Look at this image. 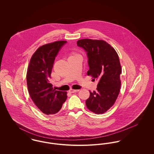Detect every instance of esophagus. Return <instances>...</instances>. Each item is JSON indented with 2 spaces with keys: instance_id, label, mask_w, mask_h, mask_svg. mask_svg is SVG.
Listing matches in <instances>:
<instances>
[{
  "instance_id": "obj_1",
  "label": "esophagus",
  "mask_w": 154,
  "mask_h": 154,
  "mask_svg": "<svg viewBox=\"0 0 154 154\" xmlns=\"http://www.w3.org/2000/svg\"><path fill=\"white\" fill-rule=\"evenodd\" d=\"M80 90L79 89H70L69 90V92L71 93H74V92H79Z\"/></svg>"
}]
</instances>
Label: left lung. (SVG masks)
Wrapping results in <instances>:
<instances>
[{"mask_svg":"<svg viewBox=\"0 0 154 154\" xmlns=\"http://www.w3.org/2000/svg\"><path fill=\"white\" fill-rule=\"evenodd\" d=\"M77 44L87 52V75L99 81L96 91H89L87 107L97 114H103L114 104L120 91L122 69L117 52L103 40L84 38Z\"/></svg>","mask_w":154,"mask_h":154,"instance_id":"8db88e82","label":"left lung"}]
</instances>
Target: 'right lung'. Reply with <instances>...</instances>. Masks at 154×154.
Segmentation results:
<instances>
[{
  "instance_id": "right-lung-1",
  "label": "right lung",
  "mask_w": 154,
  "mask_h": 154,
  "mask_svg": "<svg viewBox=\"0 0 154 154\" xmlns=\"http://www.w3.org/2000/svg\"><path fill=\"white\" fill-rule=\"evenodd\" d=\"M66 41L44 44L32 56L27 70L26 82L30 96L45 114L58 112L65 102L67 92L57 91L50 82L54 60Z\"/></svg>"
}]
</instances>
